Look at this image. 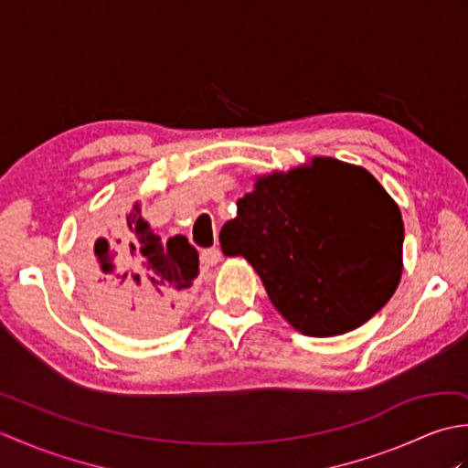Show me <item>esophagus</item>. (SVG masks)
<instances>
[{
  "instance_id": "obj_1",
  "label": "esophagus",
  "mask_w": 468,
  "mask_h": 468,
  "mask_svg": "<svg viewBox=\"0 0 468 468\" xmlns=\"http://www.w3.org/2000/svg\"><path fill=\"white\" fill-rule=\"evenodd\" d=\"M221 261V250L218 247H211V250H203L201 251V263L205 267H213Z\"/></svg>"
}]
</instances>
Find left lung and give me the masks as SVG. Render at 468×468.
<instances>
[{"instance_id":"1","label":"left lung","mask_w":468,"mask_h":468,"mask_svg":"<svg viewBox=\"0 0 468 468\" xmlns=\"http://www.w3.org/2000/svg\"><path fill=\"white\" fill-rule=\"evenodd\" d=\"M400 208L364 166L314 156L255 176L221 229L225 255H241L273 307L303 335H342L366 324L402 277Z\"/></svg>"}]
</instances>
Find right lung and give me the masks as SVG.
Returning <instances> with one entry per match:
<instances>
[{"instance_id": "obj_1", "label": "right lung", "mask_w": 468, "mask_h": 468, "mask_svg": "<svg viewBox=\"0 0 468 468\" xmlns=\"http://www.w3.org/2000/svg\"><path fill=\"white\" fill-rule=\"evenodd\" d=\"M80 275L94 303L126 332L151 334L183 310L198 275V253L185 235L163 241L141 215V201L108 208Z\"/></svg>"}]
</instances>
